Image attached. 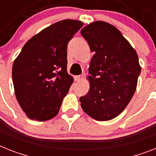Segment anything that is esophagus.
Listing matches in <instances>:
<instances>
[{
    "instance_id": "34e87169",
    "label": "esophagus",
    "mask_w": 156,
    "mask_h": 156,
    "mask_svg": "<svg viewBox=\"0 0 156 156\" xmlns=\"http://www.w3.org/2000/svg\"><path fill=\"white\" fill-rule=\"evenodd\" d=\"M83 78V75H77L74 77V79H75V81H77V82H79V81H81Z\"/></svg>"
}]
</instances>
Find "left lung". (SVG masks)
Instances as JSON below:
<instances>
[{"label":"left lung","mask_w":156,"mask_h":156,"mask_svg":"<svg viewBox=\"0 0 156 156\" xmlns=\"http://www.w3.org/2000/svg\"><path fill=\"white\" fill-rule=\"evenodd\" d=\"M94 55L88 76L90 90L80 98L86 114L97 120L115 118L134 95L141 67L134 48L116 27L95 21L81 30Z\"/></svg>","instance_id":"obj_1"}]
</instances>
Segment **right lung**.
Returning a JSON list of instances; mask_svg holds the SVG:
<instances>
[{"label":"right lung","instance_id":"1","mask_svg":"<svg viewBox=\"0 0 156 156\" xmlns=\"http://www.w3.org/2000/svg\"><path fill=\"white\" fill-rule=\"evenodd\" d=\"M83 23L63 20L46 27L24 44L12 66L14 90L31 120L58 114L74 78L67 73V44Z\"/></svg>","mask_w":156,"mask_h":156}]
</instances>
